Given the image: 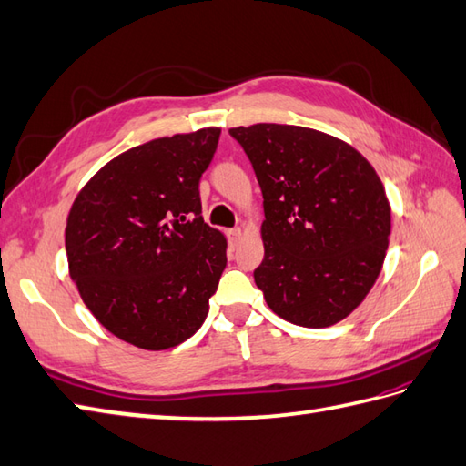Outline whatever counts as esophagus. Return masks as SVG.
Here are the masks:
<instances>
[{
	"label": "esophagus",
	"instance_id": "1",
	"mask_svg": "<svg viewBox=\"0 0 466 466\" xmlns=\"http://www.w3.org/2000/svg\"><path fill=\"white\" fill-rule=\"evenodd\" d=\"M241 229H239V227H235V229H229V231H227V239H229V245L231 247H235L237 245V241H239L241 239Z\"/></svg>",
	"mask_w": 466,
	"mask_h": 466
}]
</instances>
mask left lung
Listing matches in <instances>:
<instances>
[{"label": "left lung", "mask_w": 466, "mask_h": 466, "mask_svg": "<svg viewBox=\"0 0 466 466\" xmlns=\"http://www.w3.org/2000/svg\"><path fill=\"white\" fill-rule=\"evenodd\" d=\"M263 191L265 258L255 282L268 309L326 328L354 312L376 282L391 209L376 169L350 144L290 124L231 128Z\"/></svg>", "instance_id": "8db88e82"}]
</instances>
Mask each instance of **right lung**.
<instances>
[{"mask_svg":"<svg viewBox=\"0 0 466 466\" xmlns=\"http://www.w3.org/2000/svg\"><path fill=\"white\" fill-rule=\"evenodd\" d=\"M219 128L136 146L90 177L65 229L69 272L108 332L142 350L194 336L227 265V241L201 218L199 179Z\"/></svg>","mask_w":466,"mask_h":466,"instance_id":"obj_1","label":"right lung"}]
</instances>
